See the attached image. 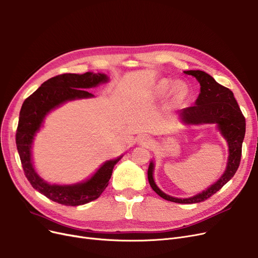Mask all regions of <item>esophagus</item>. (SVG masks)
I'll return each instance as SVG.
<instances>
[{
  "mask_svg": "<svg viewBox=\"0 0 258 258\" xmlns=\"http://www.w3.org/2000/svg\"><path fill=\"white\" fill-rule=\"evenodd\" d=\"M139 144L144 145V146H148V145L151 144V139L147 137V136H143V137L139 138Z\"/></svg>",
  "mask_w": 258,
  "mask_h": 258,
  "instance_id": "obj_1",
  "label": "esophagus"
}]
</instances>
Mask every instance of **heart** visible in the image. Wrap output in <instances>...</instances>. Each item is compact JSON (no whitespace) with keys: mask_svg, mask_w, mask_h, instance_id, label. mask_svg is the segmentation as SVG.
Instances as JSON below:
<instances>
[{"mask_svg":"<svg viewBox=\"0 0 258 258\" xmlns=\"http://www.w3.org/2000/svg\"><path fill=\"white\" fill-rule=\"evenodd\" d=\"M171 85H172L171 80H167V79L162 80L159 84V86H157V92H159L161 95H164L165 93H167V91L170 89ZM186 94H187V87L184 82L182 81L174 82L171 88L172 101L178 103L182 101V99L186 96Z\"/></svg>","mask_w":258,"mask_h":258,"instance_id":"heart-1","label":"heart"}]
</instances>
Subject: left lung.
Returning a JSON list of instances; mask_svg holds the SVG:
<instances>
[{"mask_svg": "<svg viewBox=\"0 0 258 258\" xmlns=\"http://www.w3.org/2000/svg\"><path fill=\"white\" fill-rule=\"evenodd\" d=\"M184 73L192 75L198 80L201 85V93L194 106L184 108L180 111V118L187 124H218L219 130L227 140L229 148L226 170L217 183L201 194L184 199L166 195L156 186L153 180V162L149 165L148 180L154 192L166 201L178 204H195L210 198L235 176L242 153V143L245 135V118L240 110L234 93L228 88L218 84L209 74L203 71H186Z\"/></svg>", "mask_w": 258, "mask_h": 258, "instance_id": "8db88e82", "label": "left lung"}]
</instances>
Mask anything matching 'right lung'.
Returning <instances> with one entry per match:
<instances>
[{"label": "right lung", "mask_w": 258, "mask_h": 258, "mask_svg": "<svg viewBox=\"0 0 258 258\" xmlns=\"http://www.w3.org/2000/svg\"><path fill=\"white\" fill-rule=\"evenodd\" d=\"M106 81H108V77L99 73L93 74L88 72L82 75H57L45 81L22 104L18 127L16 132V145H17L24 174L33 187L57 204L79 206L98 198L107 187L114 165L121 160V157L106 162L92 178L84 183L51 185L41 179L33 168L31 160L33 138L49 111L66 101L93 96L86 89L96 87L101 82Z\"/></svg>", "instance_id": "1"}]
</instances>
